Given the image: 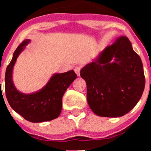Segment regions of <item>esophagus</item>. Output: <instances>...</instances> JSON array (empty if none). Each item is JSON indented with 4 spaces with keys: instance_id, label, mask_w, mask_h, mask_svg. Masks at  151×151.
Wrapping results in <instances>:
<instances>
[{
    "instance_id": "obj_1",
    "label": "esophagus",
    "mask_w": 151,
    "mask_h": 151,
    "mask_svg": "<svg viewBox=\"0 0 151 151\" xmlns=\"http://www.w3.org/2000/svg\"><path fill=\"white\" fill-rule=\"evenodd\" d=\"M80 69H81V68H80V66H76V67L74 68V71L76 72V73L77 74L78 76H80Z\"/></svg>"
}]
</instances>
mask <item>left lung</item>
<instances>
[{
    "label": "left lung",
    "instance_id": "1",
    "mask_svg": "<svg viewBox=\"0 0 151 151\" xmlns=\"http://www.w3.org/2000/svg\"><path fill=\"white\" fill-rule=\"evenodd\" d=\"M87 87L86 98L95 114L117 117L137 104L145 86L141 58L129 38L121 36L80 71Z\"/></svg>",
    "mask_w": 151,
    "mask_h": 151
}]
</instances>
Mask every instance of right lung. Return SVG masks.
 <instances>
[{
  "instance_id": "right-lung-1",
  "label": "right lung",
  "mask_w": 151,
  "mask_h": 151,
  "mask_svg": "<svg viewBox=\"0 0 151 151\" xmlns=\"http://www.w3.org/2000/svg\"><path fill=\"white\" fill-rule=\"evenodd\" d=\"M29 42L30 40L27 39L17 47L6 69V97L12 108L26 120L34 123L51 121L60 114L63 95L77 78V75L73 70L55 73L38 91L30 94L18 91L13 83L12 71L18 56Z\"/></svg>"
}]
</instances>
